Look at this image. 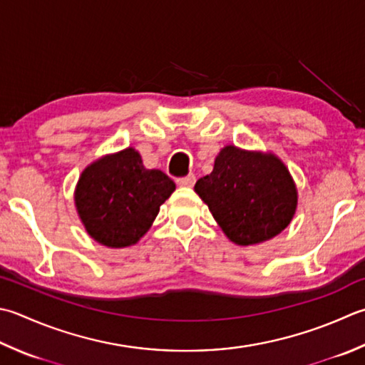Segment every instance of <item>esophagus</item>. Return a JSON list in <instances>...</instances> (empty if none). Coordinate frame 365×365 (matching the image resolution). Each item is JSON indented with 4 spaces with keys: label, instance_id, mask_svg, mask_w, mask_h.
Here are the masks:
<instances>
[{
    "label": "esophagus",
    "instance_id": "obj_1",
    "mask_svg": "<svg viewBox=\"0 0 365 365\" xmlns=\"http://www.w3.org/2000/svg\"><path fill=\"white\" fill-rule=\"evenodd\" d=\"M178 185H181V187H192V185L195 184V176L194 175H187L184 178H178L176 180Z\"/></svg>",
    "mask_w": 365,
    "mask_h": 365
}]
</instances>
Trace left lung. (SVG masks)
<instances>
[{"label":"left lung","mask_w":365,"mask_h":365,"mask_svg":"<svg viewBox=\"0 0 365 365\" xmlns=\"http://www.w3.org/2000/svg\"><path fill=\"white\" fill-rule=\"evenodd\" d=\"M194 190L208 205L225 237L240 246L268 242L291 224L299 192L273 153L224 146L210 175Z\"/></svg>","instance_id":"obj_1"}]
</instances>
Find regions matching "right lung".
<instances>
[{"mask_svg":"<svg viewBox=\"0 0 365 365\" xmlns=\"http://www.w3.org/2000/svg\"><path fill=\"white\" fill-rule=\"evenodd\" d=\"M175 182L148 170L135 148L106 154L82 170L74 205L86 232L108 247L136 245L146 235Z\"/></svg>","mask_w":365,"mask_h":365,"instance_id":"right-lung-1","label":"right lung"}]
</instances>
